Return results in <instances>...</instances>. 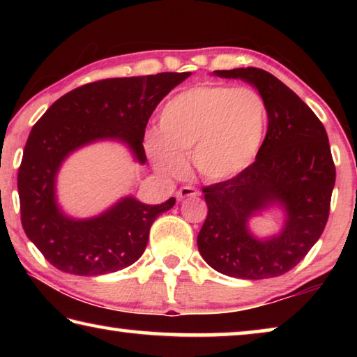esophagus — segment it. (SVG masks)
<instances>
[{
	"label": "esophagus",
	"mask_w": 357,
	"mask_h": 357,
	"mask_svg": "<svg viewBox=\"0 0 357 357\" xmlns=\"http://www.w3.org/2000/svg\"><path fill=\"white\" fill-rule=\"evenodd\" d=\"M198 195H200V192H198V190L195 189V187H192V185L181 187V189L176 192L178 202L184 200V198H187V197H198Z\"/></svg>",
	"instance_id": "obj_1"
}]
</instances>
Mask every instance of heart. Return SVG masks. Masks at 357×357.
Returning <instances> with one entry per match:
<instances>
[{
  "instance_id": "obj_1",
  "label": "heart",
  "mask_w": 357,
  "mask_h": 357,
  "mask_svg": "<svg viewBox=\"0 0 357 357\" xmlns=\"http://www.w3.org/2000/svg\"><path fill=\"white\" fill-rule=\"evenodd\" d=\"M268 108L252 88L198 84L164 105L159 132L146 137L155 170L178 176L192 155L200 176L227 181L247 170L263 146Z\"/></svg>"
}]
</instances>
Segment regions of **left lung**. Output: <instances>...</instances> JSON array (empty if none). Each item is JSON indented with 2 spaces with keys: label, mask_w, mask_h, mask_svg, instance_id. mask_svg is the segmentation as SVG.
I'll list each match as a JSON object with an SVG mask.
<instances>
[{
  "label": "left lung",
  "mask_w": 357,
  "mask_h": 357,
  "mask_svg": "<svg viewBox=\"0 0 357 357\" xmlns=\"http://www.w3.org/2000/svg\"><path fill=\"white\" fill-rule=\"evenodd\" d=\"M252 84L268 108V132L255 162L238 176L204 187L208 217L200 255L217 273L245 280L293 269L321 236L329 217L335 167L324 126L287 84L257 68L214 70ZM277 206L284 227L269 238L248 228L252 216Z\"/></svg>",
  "instance_id": "left-lung-1"
}]
</instances>
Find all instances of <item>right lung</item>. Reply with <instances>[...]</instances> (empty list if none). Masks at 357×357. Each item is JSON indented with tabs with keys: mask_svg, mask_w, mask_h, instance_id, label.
Listing matches in <instances>:
<instances>
[{
	"mask_svg": "<svg viewBox=\"0 0 357 357\" xmlns=\"http://www.w3.org/2000/svg\"><path fill=\"white\" fill-rule=\"evenodd\" d=\"M190 72L107 78L72 89L33 126L19 168L22 225L50 264L74 275H102L134 264L143 255L153 222L174 206L144 204L128 195L99 215L75 219L56 200L64 160L96 142H119L138 164L146 162L144 129L159 102Z\"/></svg>",
	"mask_w": 357,
	"mask_h": 357,
	"instance_id": "obj_1",
	"label": "right lung"
}]
</instances>
